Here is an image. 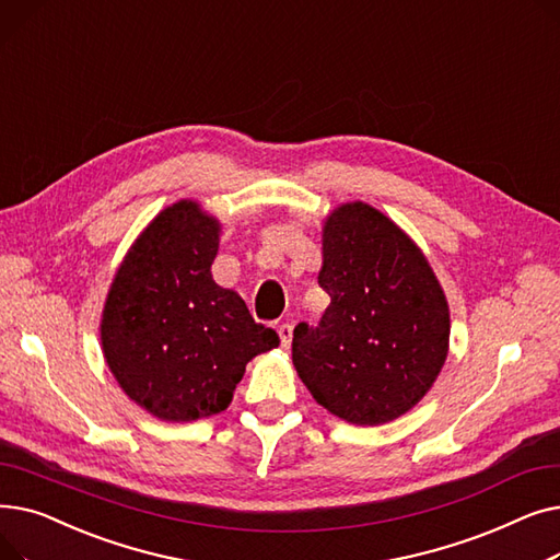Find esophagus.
<instances>
[{"instance_id": "1", "label": "esophagus", "mask_w": 560, "mask_h": 560, "mask_svg": "<svg viewBox=\"0 0 560 560\" xmlns=\"http://www.w3.org/2000/svg\"><path fill=\"white\" fill-rule=\"evenodd\" d=\"M277 331H279V338H281V347H283V349H290V342H292V327H290V325H281Z\"/></svg>"}]
</instances>
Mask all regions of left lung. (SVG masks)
<instances>
[{
    "mask_svg": "<svg viewBox=\"0 0 560 560\" xmlns=\"http://www.w3.org/2000/svg\"><path fill=\"white\" fill-rule=\"evenodd\" d=\"M317 283L331 304L319 327L292 334L304 386L349 424L401 418L450 354V304L424 252L374 206L347 201L322 224Z\"/></svg>",
    "mask_w": 560,
    "mask_h": 560,
    "instance_id": "8db88e82",
    "label": "left lung"
}]
</instances>
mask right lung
<instances>
[{"label":"right lung","instance_id":"right-lung-1","mask_svg":"<svg viewBox=\"0 0 560 560\" xmlns=\"http://www.w3.org/2000/svg\"><path fill=\"white\" fill-rule=\"evenodd\" d=\"M222 224L179 199L147 224L108 288L100 338L117 386L163 422L211 418L247 363L279 345L243 298L213 281Z\"/></svg>","mask_w":560,"mask_h":560}]
</instances>
